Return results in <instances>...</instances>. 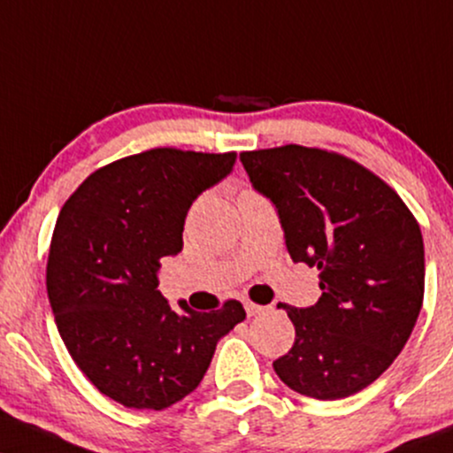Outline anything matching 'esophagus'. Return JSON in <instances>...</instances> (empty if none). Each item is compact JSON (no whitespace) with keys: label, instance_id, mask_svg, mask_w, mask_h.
<instances>
[{"label":"esophagus","instance_id":"1","mask_svg":"<svg viewBox=\"0 0 453 453\" xmlns=\"http://www.w3.org/2000/svg\"><path fill=\"white\" fill-rule=\"evenodd\" d=\"M244 310H247L249 316H257V314L264 312V310H268V306H259V303L247 302V303H244Z\"/></svg>","mask_w":453,"mask_h":453}]
</instances>
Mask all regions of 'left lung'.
<instances>
[{
	"label": "left lung",
	"mask_w": 453,
	"mask_h": 453,
	"mask_svg": "<svg viewBox=\"0 0 453 453\" xmlns=\"http://www.w3.org/2000/svg\"><path fill=\"white\" fill-rule=\"evenodd\" d=\"M253 188L274 203L288 255L319 268L323 296L287 310L296 344L276 358L288 388L335 401L367 388L410 340L424 299L416 217L378 174L319 147L242 151Z\"/></svg>",
	"instance_id": "1"
}]
</instances>
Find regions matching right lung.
I'll list each match as a JSON object with an SVG mask.
<instances>
[{"label":"right lung","instance_id":"obj_1","mask_svg":"<svg viewBox=\"0 0 453 453\" xmlns=\"http://www.w3.org/2000/svg\"><path fill=\"white\" fill-rule=\"evenodd\" d=\"M234 162L236 151L156 147L92 173L58 212L46 265L58 334L81 373L124 407L160 411L194 392L217 342L247 316L236 299L174 310L157 291L189 206Z\"/></svg>","mask_w":453,"mask_h":453}]
</instances>
